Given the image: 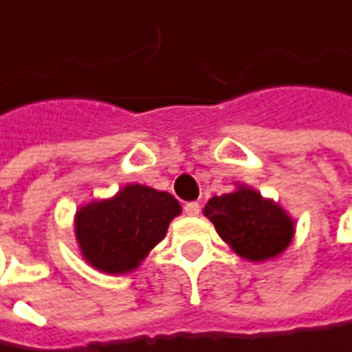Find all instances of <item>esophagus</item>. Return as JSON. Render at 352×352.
<instances>
[{"label":"esophagus","mask_w":352,"mask_h":352,"mask_svg":"<svg viewBox=\"0 0 352 352\" xmlns=\"http://www.w3.org/2000/svg\"><path fill=\"white\" fill-rule=\"evenodd\" d=\"M185 214L186 216H198L200 214V204L198 202H186Z\"/></svg>","instance_id":"34e87169"}]
</instances>
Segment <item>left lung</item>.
<instances>
[{
	"mask_svg": "<svg viewBox=\"0 0 352 352\" xmlns=\"http://www.w3.org/2000/svg\"><path fill=\"white\" fill-rule=\"evenodd\" d=\"M204 216L239 256L254 262L281 254L295 231L281 208L245 186L208 200Z\"/></svg>",
	"mask_w": 352,
	"mask_h": 352,
	"instance_id": "8db88e82",
	"label": "left lung"
}]
</instances>
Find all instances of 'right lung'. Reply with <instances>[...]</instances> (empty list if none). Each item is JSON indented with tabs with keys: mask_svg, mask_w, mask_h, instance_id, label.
Masks as SVG:
<instances>
[{
	"mask_svg": "<svg viewBox=\"0 0 352 352\" xmlns=\"http://www.w3.org/2000/svg\"><path fill=\"white\" fill-rule=\"evenodd\" d=\"M179 214L181 206L169 192L129 185L113 198L76 212V239L96 270L125 274L166 236L169 221Z\"/></svg>",
	"mask_w": 352,
	"mask_h": 352,
	"instance_id": "obj_1",
	"label": "right lung"
}]
</instances>
